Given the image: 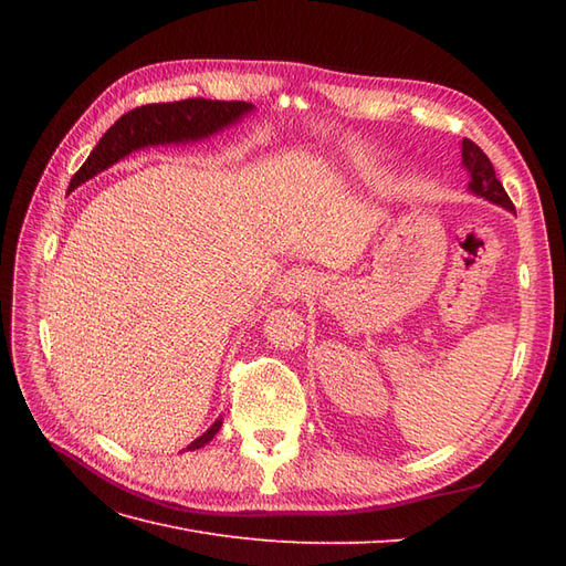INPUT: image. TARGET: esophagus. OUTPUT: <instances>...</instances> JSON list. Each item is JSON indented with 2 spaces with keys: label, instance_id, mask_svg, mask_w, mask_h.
I'll use <instances>...</instances> for the list:
<instances>
[{
  "label": "esophagus",
  "instance_id": "esophagus-1",
  "mask_svg": "<svg viewBox=\"0 0 566 566\" xmlns=\"http://www.w3.org/2000/svg\"><path fill=\"white\" fill-rule=\"evenodd\" d=\"M316 276L312 271H304V269H290L285 276H283V297L285 300H297L300 295L310 293L314 287Z\"/></svg>",
  "mask_w": 566,
  "mask_h": 566
}]
</instances>
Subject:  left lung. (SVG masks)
<instances>
[{"instance_id":"left-lung-1","label":"left lung","mask_w":566,"mask_h":566,"mask_svg":"<svg viewBox=\"0 0 566 566\" xmlns=\"http://www.w3.org/2000/svg\"><path fill=\"white\" fill-rule=\"evenodd\" d=\"M462 165L468 167L470 179H472L470 188L476 196L501 205V208H505L510 212L515 210V205H512L510 196L505 193L503 184L495 179V169H493L489 156L470 139H462Z\"/></svg>"}]
</instances>
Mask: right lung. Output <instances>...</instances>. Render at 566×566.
I'll list each match as a JSON object with an SVG mask.
<instances>
[{"instance_id":"1","label":"right lung","mask_w":566,"mask_h":566,"mask_svg":"<svg viewBox=\"0 0 566 566\" xmlns=\"http://www.w3.org/2000/svg\"><path fill=\"white\" fill-rule=\"evenodd\" d=\"M252 104L245 101H210V98H184L175 104H148L125 113L117 123L101 136L90 158L77 169L71 179V191L87 179L104 172L119 158L129 156L132 150L156 144H179L198 142L219 132L221 127L233 125L241 119ZM221 420H217L208 432L198 437L186 447V451H196L212 441L219 432Z\"/></svg>"}]
</instances>
